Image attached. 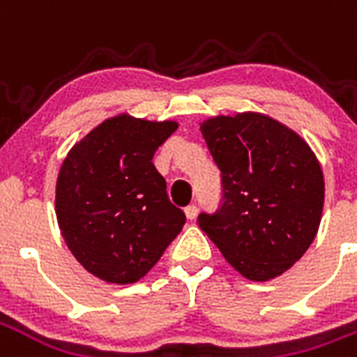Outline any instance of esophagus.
Returning a JSON list of instances; mask_svg holds the SVG:
<instances>
[{
	"instance_id": "1",
	"label": "esophagus",
	"mask_w": 357,
	"mask_h": 357,
	"mask_svg": "<svg viewBox=\"0 0 357 357\" xmlns=\"http://www.w3.org/2000/svg\"><path fill=\"white\" fill-rule=\"evenodd\" d=\"M185 218L187 220H195V218H197V206H195V204H189V206H187Z\"/></svg>"
}]
</instances>
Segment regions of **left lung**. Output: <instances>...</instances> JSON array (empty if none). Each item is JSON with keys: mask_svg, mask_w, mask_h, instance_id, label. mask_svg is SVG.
<instances>
[{"mask_svg": "<svg viewBox=\"0 0 357 357\" xmlns=\"http://www.w3.org/2000/svg\"><path fill=\"white\" fill-rule=\"evenodd\" d=\"M202 137L222 172V208L199 225L250 281L283 275L314 243L325 179L298 133L262 112L210 116Z\"/></svg>", "mask_w": 357, "mask_h": 357, "instance_id": "1", "label": "left lung"}]
</instances>
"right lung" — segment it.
Here are the masks:
<instances>
[{
    "instance_id": "right-lung-1",
    "label": "right lung",
    "mask_w": 357,
    "mask_h": 357,
    "mask_svg": "<svg viewBox=\"0 0 357 357\" xmlns=\"http://www.w3.org/2000/svg\"><path fill=\"white\" fill-rule=\"evenodd\" d=\"M176 130L174 120L122 112L82 137L61 164L59 229L74 258L101 281H139L185 224L153 164L156 149Z\"/></svg>"
}]
</instances>
